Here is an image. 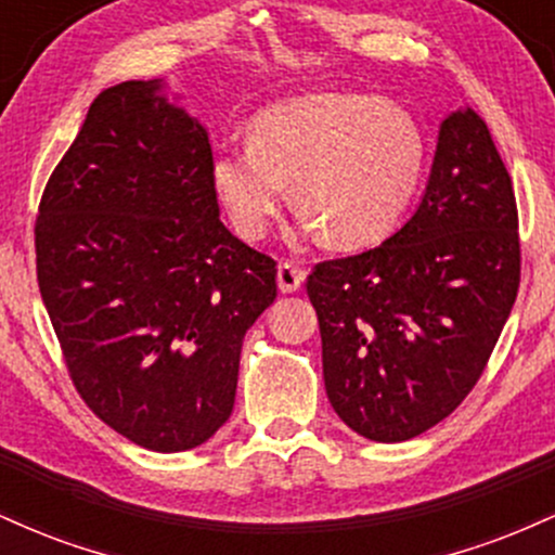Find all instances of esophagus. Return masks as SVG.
Listing matches in <instances>:
<instances>
[{
    "instance_id": "esophagus-1",
    "label": "esophagus",
    "mask_w": 555,
    "mask_h": 555,
    "mask_svg": "<svg viewBox=\"0 0 555 555\" xmlns=\"http://www.w3.org/2000/svg\"><path fill=\"white\" fill-rule=\"evenodd\" d=\"M302 279H305V273L299 271L295 263H289V260L279 263L276 282H279V289H282V292H297L299 286H302Z\"/></svg>"
}]
</instances>
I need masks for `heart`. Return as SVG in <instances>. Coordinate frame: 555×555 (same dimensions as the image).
<instances>
[{
    "label": "heart",
    "instance_id": "1",
    "mask_svg": "<svg viewBox=\"0 0 555 555\" xmlns=\"http://www.w3.org/2000/svg\"><path fill=\"white\" fill-rule=\"evenodd\" d=\"M423 171L425 135L410 112L328 91L260 112L250 145L216 156L214 184L240 237L269 234L292 182L297 208L328 245L365 247L393 232Z\"/></svg>",
    "mask_w": 555,
    "mask_h": 555
}]
</instances>
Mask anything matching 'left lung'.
<instances>
[{"instance_id":"obj_1","label":"left lung","mask_w":555,"mask_h":555,"mask_svg":"<svg viewBox=\"0 0 555 555\" xmlns=\"http://www.w3.org/2000/svg\"><path fill=\"white\" fill-rule=\"evenodd\" d=\"M517 229L512 177L488 125L454 112L410 221L308 276L326 393L349 428L410 441L467 399L517 299Z\"/></svg>"}]
</instances>
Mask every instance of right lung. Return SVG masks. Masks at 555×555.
I'll list each match as a JSON object with an SVG mask.
<instances>
[{"label": "right lung", "mask_w": 555, "mask_h": 555, "mask_svg": "<svg viewBox=\"0 0 555 555\" xmlns=\"http://www.w3.org/2000/svg\"><path fill=\"white\" fill-rule=\"evenodd\" d=\"M158 88L95 95L34 232L80 399L127 441L171 454L232 415L242 339L276 299V260L221 224L208 132Z\"/></svg>", "instance_id": "obj_1"}]
</instances>
